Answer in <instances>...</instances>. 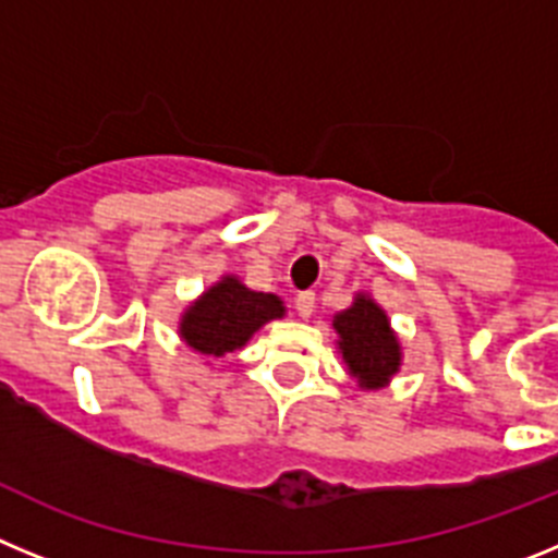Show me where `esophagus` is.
Instances as JSON below:
<instances>
[{"label": "esophagus", "mask_w": 558, "mask_h": 558, "mask_svg": "<svg viewBox=\"0 0 558 558\" xmlns=\"http://www.w3.org/2000/svg\"><path fill=\"white\" fill-rule=\"evenodd\" d=\"M295 313L302 315V318H310L315 313V293L304 290V293L295 295Z\"/></svg>", "instance_id": "obj_1"}]
</instances>
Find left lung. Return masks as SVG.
Returning a JSON list of instances; mask_svg holds the SVG:
<instances>
[{"label":"left lung","mask_w":558,"mask_h":558,"mask_svg":"<svg viewBox=\"0 0 558 558\" xmlns=\"http://www.w3.org/2000/svg\"><path fill=\"white\" fill-rule=\"evenodd\" d=\"M335 347L360 391H379L402 368V343L391 318L368 293H354L347 310L332 315Z\"/></svg>","instance_id":"1"}]
</instances>
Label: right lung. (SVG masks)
I'll use <instances>...</instances> for the list:
<instances>
[{"label": "right lung", "instance_id": "add662e5", "mask_svg": "<svg viewBox=\"0 0 558 558\" xmlns=\"http://www.w3.org/2000/svg\"><path fill=\"white\" fill-rule=\"evenodd\" d=\"M284 302L276 293H259L234 274H223L186 304L179 318V338L195 354L223 357L243 349L268 322L284 318Z\"/></svg>", "mask_w": 558, "mask_h": 558}]
</instances>
